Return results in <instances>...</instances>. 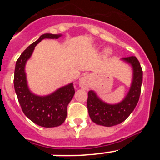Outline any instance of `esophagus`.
<instances>
[{"instance_id":"1","label":"esophagus","mask_w":160,"mask_h":160,"mask_svg":"<svg viewBox=\"0 0 160 160\" xmlns=\"http://www.w3.org/2000/svg\"><path fill=\"white\" fill-rule=\"evenodd\" d=\"M90 77L89 76H84V77L82 78L79 81V86L80 87L84 90H88L89 87H90Z\"/></svg>"}]
</instances>
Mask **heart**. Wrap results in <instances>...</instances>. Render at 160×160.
<instances>
[{"label":"heart","instance_id":"obj_1","mask_svg":"<svg viewBox=\"0 0 160 160\" xmlns=\"http://www.w3.org/2000/svg\"><path fill=\"white\" fill-rule=\"evenodd\" d=\"M110 52H111V50H110V49H107V53H110Z\"/></svg>","mask_w":160,"mask_h":160}]
</instances>
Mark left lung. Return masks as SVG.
Returning a JSON list of instances; mask_svg holds the SVG:
<instances>
[{
    "mask_svg": "<svg viewBox=\"0 0 160 160\" xmlns=\"http://www.w3.org/2000/svg\"><path fill=\"white\" fill-rule=\"evenodd\" d=\"M124 61L133 67V81L128 95L121 102L110 105L103 102L93 90L88 92L87 109L93 122L98 125L112 127L125 121L131 114L138 103L141 93L142 70L136 57L123 58Z\"/></svg>",
    "mask_w": 160,
    "mask_h": 160,
    "instance_id": "left-lung-1",
    "label": "left lung"
}]
</instances>
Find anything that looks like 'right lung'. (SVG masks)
<instances>
[{
    "label": "right lung",
    "instance_id": "right-lung-1",
    "mask_svg": "<svg viewBox=\"0 0 160 160\" xmlns=\"http://www.w3.org/2000/svg\"><path fill=\"white\" fill-rule=\"evenodd\" d=\"M60 36L51 33L42 35L18 58L14 71V89L22 111L32 122L43 128L58 127L64 122L67 115V106L75 91L73 83H70L45 97L32 94L27 87L25 65L37 44L45 38L58 39Z\"/></svg>",
    "mask_w": 160,
    "mask_h": 160
}]
</instances>
